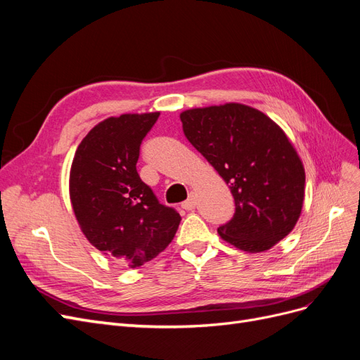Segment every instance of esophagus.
<instances>
[{
	"label": "esophagus",
	"instance_id": "34e87169",
	"mask_svg": "<svg viewBox=\"0 0 360 360\" xmlns=\"http://www.w3.org/2000/svg\"><path fill=\"white\" fill-rule=\"evenodd\" d=\"M195 205H197V198H195V195H191V197L181 204L184 210H193Z\"/></svg>",
	"mask_w": 360,
	"mask_h": 360
}]
</instances>
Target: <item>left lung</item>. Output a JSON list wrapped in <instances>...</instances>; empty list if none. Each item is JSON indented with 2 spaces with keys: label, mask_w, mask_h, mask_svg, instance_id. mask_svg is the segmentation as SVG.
I'll return each mask as SVG.
<instances>
[{
  "label": "left lung",
  "mask_w": 360,
  "mask_h": 360,
  "mask_svg": "<svg viewBox=\"0 0 360 360\" xmlns=\"http://www.w3.org/2000/svg\"><path fill=\"white\" fill-rule=\"evenodd\" d=\"M189 143L230 184L233 219L217 228L225 242L263 252L291 233L304 198V169L274 120L242 103L180 114Z\"/></svg>",
  "instance_id": "obj_1"
}]
</instances>
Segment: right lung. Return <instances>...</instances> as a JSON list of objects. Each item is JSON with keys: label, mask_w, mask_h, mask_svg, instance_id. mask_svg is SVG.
Here are the masks:
<instances>
[{"label": "right lung", "mask_w": 360, "mask_h": 360, "mask_svg": "<svg viewBox=\"0 0 360 360\" xmlns=\"http://www.w3.org/2000/svg\"><path fill=\"white\" fill-rule=\"evenodd\" d=\"M158 118L148 112L103 120L81 141L70 169V201L82 233L132 269L158 257L181 221L136 171L141 143Z\"/></svg>", "instance_id": "obj_1"}]
</instances>
